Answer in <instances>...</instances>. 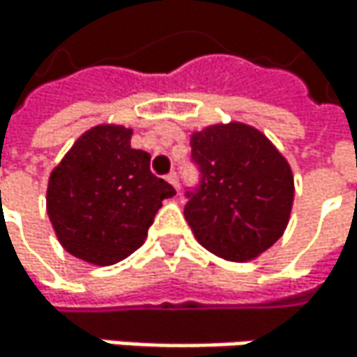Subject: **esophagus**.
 <instances>
[{"label":"esophagus","mask_w":357,"mask_h":357,"mask_svg":"<svg viewBox=\"0 0 357 357\" xmlns=\"http://www.w3.org/2000/svg\"><path fill=\"white\" fill-rule=\"evenodd\" d=\"M167 181H169V183H172V185H174V188H176V190L179 192V178H178V174H176V172H172V174L167 176Z\"/></svg>","instance_id":"obj_1"}]
</instances>
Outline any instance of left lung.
I'll return each mask as SVG.
<instances>
[{
  "instance_id": "8db88e82",
  "label": "left lung",
  "mask_w": 357,
  "mask_h": 357,
  "mask_svg": "<svg viewBox=\"0 0 357 357\" xmlns=\"http://www.w3.org/2000/svg\"><path fill=\"white\" fill-rule=\"evenodd\" d=\"M200 183L183 215L196 240L215 256L246 262L285 231L294 204V176L285 157L256 128L215 123L190 136Z\"/></svg>"
}]
</instances>
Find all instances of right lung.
<instances>
[{
    "label": "right lung",
    "instance_id": "obj_1",
    "mask_svg": "<svg viewBox=\"0 0 357 357\" xmlns=\"http://www.w3.org/2000/svg\"><path fill=\"white\" fill-rule=\"evenodd\" d=\"M132 130L101 123L84 132L47 185V215L72 256L107 266L138 250L174 185L153 176L151 155L130 146Z\"/></svg>",
    "mask_w": 357,
    "mask_h": 357
}]
</instances>
